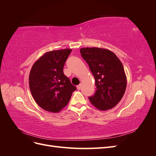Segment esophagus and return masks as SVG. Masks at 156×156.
I'll return each mask as SVG.
<instances>
[{"label":"esophagus","instance_id":"esophagus-1","mask_svg":"<svg viewBox=\"0 0 156 156\" xmlns=\"http://www.w3.org/2000/svg\"><path fill=\"white\" fill-rule=\"evenodd\" d=\"M81 87H82L81 84H79V85H77V88L78 90H80V89L81 88Z\"/></svg>","mask_w":156,"mask_h":156}]
</instances>
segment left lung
<instances>
[{
    "label": "left lung",
    "mask_w": 156,
    "mask_h": 156,
    "mask_svg": "<svg viewBox=\"0 0 156 156\" xmlns=\"http://www.w3.org/2000/svg\"><path fill=\"white\" fill-rule=\"evenodd\" d=\"M95 79L96 90L88 99L101 111L115 107L123 97L127 86L126 75L121 61L110 50L98 48L80 49Z\"/></svg>",
    "instance_id": "obj_1"
}]
</instances>
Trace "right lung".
I'll return each instance as SVG.
<instances>
[{
    "instance_id": "1",
    "label": "right lung",
    "mask_w": 156,
    "mask_h": 156,
    "mask_svg": "<svg viewBox=\"0 0 156 156\" xmlns=\"http://www.w3.org/2000/svg\"><path fill=\"white\" fill-rule=\"evenodd\" d=\"M72 49L47 52L33 64L29 87L36 103L43 109L58 112L68 105L76 90L64 74L63 68Z\"/></svg>"
}]
</instances>
